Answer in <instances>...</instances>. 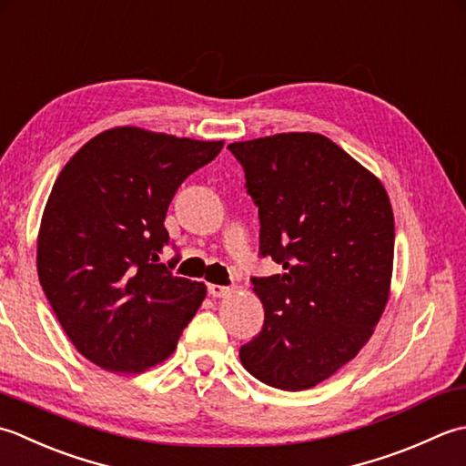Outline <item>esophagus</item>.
I'll return each instance as SVG.
<instances>
[{
    "label": "esophagus",
    "mask_w": 466,
    "mask_h": 466,
    "mask_svg": "<svg viewBox=\"0 0 466 466\" xmlns=\"http://www.w3.org/2000/svg\"><path fill=\"white\" fill-rule=\"evenodd\" d=\"M208 293H211L213 298H227V296H231L233 289L227 286H217V283H208Z\"/></svg>",
    "instance_id": "34e87169"
}]
</instances>
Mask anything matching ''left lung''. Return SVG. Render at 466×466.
Masks as SVG:
<instances>
[{
    "label": "left lung",
    "instance_id": "left-lung-1",
    "mask_svg": "<svg viewBox=\"0 0 466 466\" xmlns=\"http://www.w3.org/2000/svg\"><path fill=\"white\" fill-rule=\"evenodd\" d=\"M259 207V249L283 273L253 278L263 329L241 364L298 392L366 346L390 296L394 213L380 178L316 132L231 142Z\"/></svg>",
    "mask_w": 466,
    "mask_h": 466
}]
</instances>
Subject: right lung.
I'll use <instances>...</instances> for the list:
<instances>
[{
    "instance_id": "obj_1",
    "label": "right lung",
    "mask_w": 466,
    "mask_h": 466,
    "mask_svg": "<svg viewBox=\"0 0 466 466\" xmlns=\"http://www.w3.org/2000/svg\"><path fill=\"white\" fill-rule=\"evenodd\" d=\"M223 145L116 127L90 138L56 178L37 233V278L92 364L138 374L175 352L207 288L158 263L167 208Z\"/></svg>"
}]
</instances>
